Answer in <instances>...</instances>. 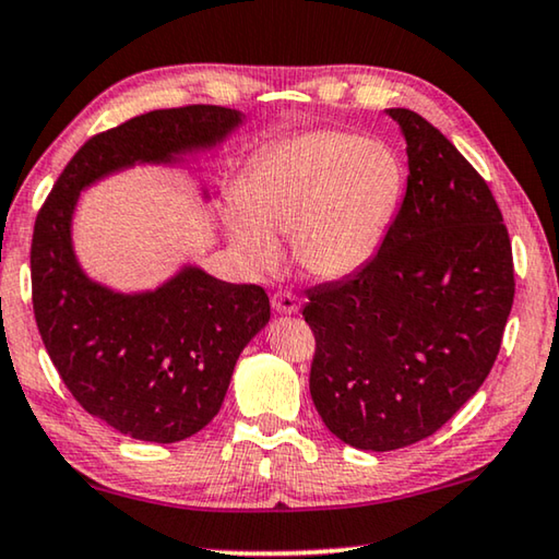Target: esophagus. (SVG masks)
I'll use <instances>...</instances> for the list:
<instances>
[{"mask_svg":"<svg viewBox=\"0 0 559 559\" xmlns=\"http://www.w3.org/2000/svg\"><path fill=\"white\" fill-rule=\"evenodd\" d=\"M271 306L276 308L278 313H298L300 308V296L288 288H278L276 294L271 296Z\"/></svg>","mask_w":559,"mask_h":559,"instance_id":"obj_1","label":"esophagus"}]
</instances>
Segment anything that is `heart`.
Wrapping results in <instances>:
<instances>
[{"mask_svg": "<svg viewBox=\"0 0 559 559\" xmlns=\"http://www.w3.org/2000/svg\"><path fill=\"white\" fill-rule=\"evenodd\" d=\"M403 166L380 141L350 131H313L248 166L228 228L259 269L278 261L276 236L311 276L341 278L373 259L403 197Z\"/></svg>", "mask_w": 559, "mask_h": 559, "instance_id": "b5f03b06", "label": "heart"}]
</instances>
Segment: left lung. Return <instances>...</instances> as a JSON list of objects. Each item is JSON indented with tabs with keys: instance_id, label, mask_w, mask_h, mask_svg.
I'll use <instances>...</instances> for the list:
<instances>
[{
	"instance_id": "1",
	"label": "left lung",
	"mask_w": 559,
	"mask_h": 559,
	"mask_svg": "<svg viewBox=\"0 0 559 559\" xmlns=\"http://www.w3.org/2000/svg\"><path fill=\"white\" fill-rule=\"evenodd\" d=\"M407 186L383 243L353 276L308 290L311 397L325 428L360 450L440 430L483 385L515 298L498 201L473 164L411 109Z\"/></svg>"
}]
</instances>
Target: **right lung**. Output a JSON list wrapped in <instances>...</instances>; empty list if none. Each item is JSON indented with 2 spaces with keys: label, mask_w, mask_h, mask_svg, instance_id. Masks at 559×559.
Segmentation results:
<instances>
[{
  "label": "right lung",
  "mask_w": 559,
  "mask_h": 559,
  "mask_svg": "<svg viewBox=\"0 0 559 559\" xmlns=\"http://www.w3.org/2000/svg\"><path fill=\"white\" fill-rule=\"evenodd\" d=\"M241 114L191 104L141 114L94 134L59 174L32 236V306L59 378L88 415L123 436L176 442L214 420L246 343L269 323L255 283L186 269L154 294L119 296L88 281L74 261L79 191L136 162H171L216 144Z\"/></svg>",
  "instance_id": "obj_1"
}]
</instances>
